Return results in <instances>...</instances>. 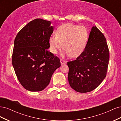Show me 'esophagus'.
Returning <instances> with one entry per match:
<instances>
[{"instance_id":"esophagus-1","label":"esophagus","mask_w":121,"mask_h":121,"mask_svg":"<svg viewBox=\"0 0 121 121\" xmlns=\"http://www.w3.org/2000/svg\"><path fill=\"white\" fill-rule=\"evenodd\" d=\"M65 63H66V61H65L64 60H60V64H61V65H63V64H65Z\"/></svg>"}]
</instances>
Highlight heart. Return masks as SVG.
<instances>
[{"label": "heart", "instance_id": "obj_1", "mask_svg": "<svg viewBox=\"0 0 121 121\" xmlns=\"http://www.w3.org/2000/svg\"><path fill=\"white\" fill-rule=\"evenodd\" d=\"M88 38V31L85 27L71 23L65 24L57 28L56 35L50 37L49 50L56 54L63 48V44L65 54L71 57H77L83 52Z\"/></svg>", "mask_w": 121, "mask_h": 121}]
</instances>
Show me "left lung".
Wrapping results in <instances>:
<instances>
[{"label": "left lung", "instance_id": "obj_1", "mask_svg": "<svg viewBox=\"0 0 121 121\" xmlns=\"http://www.w3.org/2000/svg\"><path fill=\"white\" fill-rule=\"evenodd\" d=\"M109 58L105 37L94 26L83 52L76 60L68 62L69 85L80 93L88 92L95 89L107 75Z\"/></svg>", "mask_w": 121, "mask_h": 121}]
</instances>
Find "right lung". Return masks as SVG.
I'll use <instances>...</instances> for the list:
<instances>
[{"instance_id": "right-lung-1", "label": "right lung", "mask_w": 121, "mask_h": 121, "mask_svg": "<svg viewBox=\"0 0 121 121\" xmlns=\"http://www.w3.org/2000/svg\"><path fill=\"white\" fill-rule=\"evenodd\" d=\"M50 24V21L36 19L22 29L14 39L12 64L19 81L29 91L45 88L61 65L59 58L47 49L53 31Z\"/></svg>"}]
</instances>
